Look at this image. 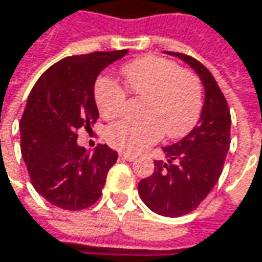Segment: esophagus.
Returning <instances> with one entry per match:
<instances>
[{
  "label": "esophagus",
  "mask_w": 262,
  "mask_h": 262,
  "mask_svg": "<svg viewBox=\"0 0 262 262\" xmlns=\"http://www.w3.org/2000/svg\"><path fill=\"white\" fill-rule=\"evenodd\" d=\"M120 157H121V159H124V160H129V162H133V160L136 159V156L129 155V153H120Z\"/></svg>",
  "instance_id": "esophagus-1"
}]
</instances>
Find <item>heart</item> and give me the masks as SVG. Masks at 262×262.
<instances>
[{"label":"heart","instance_id":"obj_1","mask_svg":"<svg viewBox=\"0 0 262 262\" xmlns=\"http://www.w3.org/2000/svg\"><path fill=\"white\" fill-rule=\"evenodd\" d=\"M123 76L132 96L142 99V120H120L107 126L105 139L120 151L139 153L169 138L183 136L195 124L202 107V88L198 76L180 69L171 60L144 57L123 69ZM96 105L102 117H117L126 103L124 91L107 78L96 85Z\"/></svg>","mask_w":262,"mask_h":262}]
</instances>
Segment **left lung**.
Masks as SVG:
<instances>
[{
    "label": "left lung",
    "mask_w": 262,
    "mask_h": 262,
    "mask_svg": "<svg viewBox=\"0 0 262 262\" xmlns=\"http://www.w3.org/2000/svg\"><path fill=\"white\" fill-rule=\"evenodd\" d=\"M168 54L189 64L200 76L205 91L201 118L183 139L162 148L166 162L156 160L155 172L139 181L138 192L155 213L179 217L195 210L221 177L231 142V114L224 93L205 66L184 54Z\"/></svg>",
    "instance_id": "8db88e82"
}]
</instances>
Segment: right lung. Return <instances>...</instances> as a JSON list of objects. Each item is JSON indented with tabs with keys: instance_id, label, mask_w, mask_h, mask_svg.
Wrapping results in <instances>:
<instances>
[{
	"instance_id": "1",
	"label": "right lung",
	"mask_w": 262,
	"mask_h": 262,
	"mask_svg": "<svg viewBox=\"0 0 262 262\" xmlns=\"http://www.w3.org/2000/svg\"><path fill=\"white\" fill-rule=\"evenodd\" d=\"M129 51L93 52L51 66L30 93L19 123L20 151L37 192L62 210H83L102 195L117 151L78 145V130L99 118L94 83L100 72Z\"/></svg>"
}]
</instances>
